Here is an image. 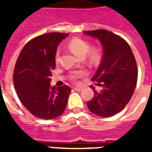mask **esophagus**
<instances>
[{
  "instance_id": "34e87169",
  "label": "esophagus",
  "mask_w": 152,
  "mask_h": 152,
  "mask_svg": "<svg viewBox=\"0 0 152 152\" xmlns=\"http://www.w3.org/2000/svg\"><path fill=\"white\" fill-rule=\"evenodd\" d=\"M74 89H75L76 91H81V90H82V87H75Z\"/></svg>"
}]
</instances>
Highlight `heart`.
I'll return each instance as SVG.
<instances>
[{
  "label": "heart",
  "instance_id": "b5f03b06",
  "mask_svg": "<svg viewBox=\"0 0 152 152\" xmlns=\"http://www.w3.org/2000/svg\"><path fill=\"white\" fill-rule=\"evenodd\" d=\"M68 48L77 56L84 58L87 54V58L90 63H95L99 59V52L98 50L93 48L89 50V43L83 39L74 37L69 40L67 44ZM55 62L58 63L59 61V51L57 50L55 53ZM82 72H75L71 74L70 78L72 80H76L78 77L82 75Z\"/></svg>",
  "mask_w": 152,
  "mask_h": 152
}]
</instances>
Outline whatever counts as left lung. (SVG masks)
Returning <instances> with one entry per match:
<instances>
[{"mask_svg":"<svg viewBox=\"0 0 152 152\" xmlns=\"http://www.w3.org/2000/svg\"><path fill=\"white\" fill-rule=\"evenodd\" d=\"M85 34L98 38L103 48L101 63L92 77L102 89L98 92L91 86L94 96L87 106L94 114L110 117L122 111L134 94L137 80L136 60L129 45L120 36L105 29Z\"/></svg>","mask_w":152,"mask_h":152,"instance_id":"1","label":"left lung"}]
</instances>
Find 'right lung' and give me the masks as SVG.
I'll list each match as a JSON object with an SVG mask.
<instances>
[{"mask_svg": "<svg viewBox=\"0 0 152 152\" xmlns=\"http://www.w3.org/2000/svg\"><path fill=\"white\" fill-rule=\"evenodd\" d=\"M68 34L50 32L31 39L23 48L15 63L13 80L22 104L36 117L51 120L63 114L71 88L50 87L58 44Z\"/></svg>", "mask_w": 152, "mask_h": 152, "instance_id": "right-lung-1", "label": "right lung"}]
</instances>
